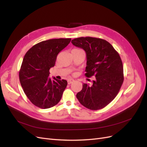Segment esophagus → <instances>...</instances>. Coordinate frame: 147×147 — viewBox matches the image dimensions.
<instances>
[{"label":"esophagus","mask_w":147,"mask_h":147,"mask_svg":"<svg viewBox=\"0 0 147 147\" xmlns=\"http://www.w3.org/2000/svg\"><path fill=\"white\" fill-rule=\"evenodd\" d=\"M74 80H73V79H69V80H67V83H68V84H71V83H72L73 82H74Z\"/></svg>","instance_id":"obj_1"}]
</instances>
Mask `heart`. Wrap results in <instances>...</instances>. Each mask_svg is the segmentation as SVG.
<instances>
[{
  "label": "heart",
  "mask_w": 147,
  "mask_h": 147,
  "mask_svg": "<svg viewBox=\"0 0 147 147\" xmlns=\"http://www.w3.org/2000/svg\"><path fill=\"white\" fill-rule=\"evenodd\" d=\"M74 50H79V49H77L76 48V49H74Z\"/></svg>",
  "instance_id": "obj_1"
}]
</instances>
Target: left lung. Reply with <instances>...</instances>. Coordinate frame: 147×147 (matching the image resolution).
Segmentation results:
<instances>
[{"label": "left lung", "mask_w": 147, "mask_h": 147, "mask_svg": "<svg viewBox=\"0 0 147 147\" xmlns=\"http://www.w3.org/2000/svg\"><path fill=\"white\" fill-rule=\"evenodd\" d=\"M71 42L86 52V76L96 77L92 85L83 83L82 90L77 94V98L87 109H103L115 99L123 83L121 57L113 46L103 39L79 37Z\"/></svg>", "instance_id": "8db88e82"}]
</instances>
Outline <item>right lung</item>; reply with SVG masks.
<instances>
[{
	"label": "right lung",
	"instance_id": "add662e5",
	"mask_svg": "<svg viewBox=\"0 0 147 147\" xmlns=\"http://www.w3.org/2000/svg\"><path fill=\"white\" fill-rule=\"evenodd\" d=\"M71 38L42 41L26 53L19 72L21 85L26 96L35 106L51 108L60 101L67 85L65 80L49 77L58 53L69 45Z\"/></svg>",
	"mask_w": 147,
	"mask_h": 147
}]
</instances>
